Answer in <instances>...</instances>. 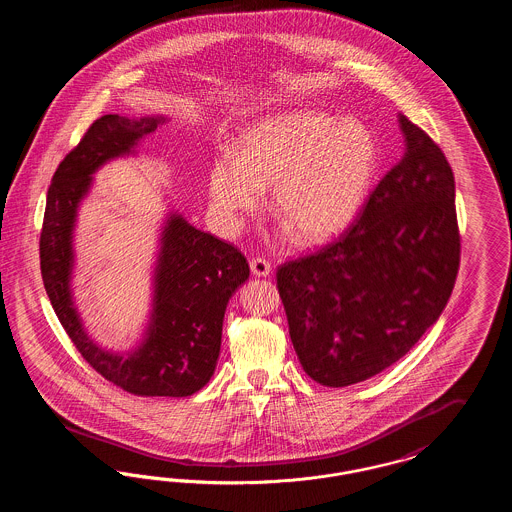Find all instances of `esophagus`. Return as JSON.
<instances>
[{
  "instance_id": "obj_1",
  "label": "esophagus",
  "mask_w": 512,
  "mask_h": 512,
  "mask_svg": "<svg viewBox=\"0 0 512 512\" xmlns=\"http://www.w3.org/2000/svg\"><path fill=\"white\" fill-rule=\"evenodd\" d=\"M249 268H251L253 276H268L272 272V265L268 263L267 259H261V257H253L249 261Z\"/></svg>"
}]
</instances>
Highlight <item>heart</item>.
Here are the masks:
<instances>
[{
    "instance_id": "heart-1",
    "label": "heart",
    "mask_w": 512,
    "mask_h": 512,
    "mask_svg": "<svg viewBox=\"0 0 512 512\" xmlns=\"http://www.w3.org/2000/svg\"><path fill=\"white\" fill-rule=\"evenodd\" d=\"M378 140L357 117L295 109L249 126L240 155L224 151L209 171L215 213L234 226L272 184V207L301 242L341 234L365 207L378 171Z\"/></svg>"
}]
</instances>
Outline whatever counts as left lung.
Segmentation results:
<instances>
[{"instance_id": "obj_1", "label": "left lung", "mask_w": 512, "mask_h": 512, "mask_svg": "<svg viewBox=\"0 0 512 512\" xmlns=\"http://www.w3.org/2000/svg\"><path fill=\"white\" fill-rule=\"evenodd\" d=\"M405 155L332 244L276 270L303 370L322 386L365 382L405 357L445 309L461 263L455 176L399 115Z\"/></svg>"}]
</instances>
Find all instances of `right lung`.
<instances>
[{
    "instance_id": "right-lung-1",
    "label": "right lung",
    "mask_w": 512,
    "mask_h": 512,
    "mask_svg": "<svg viewBox=\"0 0 512 512\" xmlns=\"http://www.w3.org/2000/svg\"><path fill=\"white\" fill-rule=\"evenodd\" d=\"M165 122L163 115H105L94 122L53 174L40 236L44 288L65 332L105 380L142 397H186L211 380L228 299L249 278V265L234 245L171 213L161 228L153 309L142 341L121 355L99 347L86 334L71 290L80 201L90 192L99 167L136 153L140 140Z\"/></svg>"
}]
</instances>
